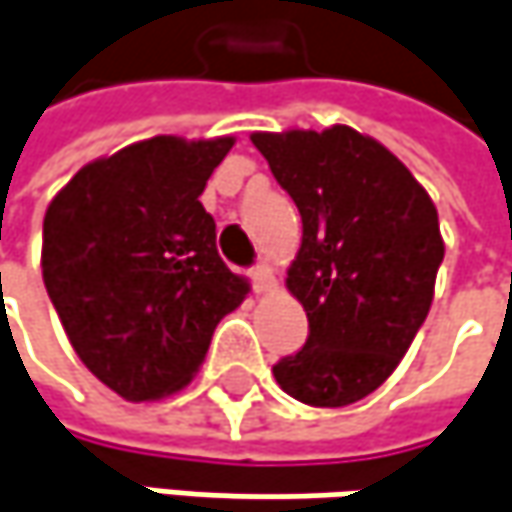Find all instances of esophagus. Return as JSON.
<instances>
[{
	"label": "esophagus",
	"instance_id": "esophagus-1",
	"mask_svg": "<svg viewBox=\"0 0 512 512\" xmlns=\"http://www.w3.org/2000/svg\"><path fill=\"white\" fill-rule=\"evenodd\" d=\"M247 276H250V285H253V291H256V294L270 291V288L276 285V279H273V270H270L265 262L253 265V268L247 270Z\"/></svg>",
	"mask_w": 512,
	"mask_h": 512
}]
</instances>
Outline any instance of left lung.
<instances>
[{"label": "left lung", "instance_id": "8db88e82", "mask_svg": "<svg viewBox=\"0 0 512 512\" xmlns=\"http://www.w3.org/2000/svg\"><path fill=\"white\" fill-rule=\"evenodd\" d=\"M302 216L288 291L308 314V340L273 366L299 403L337 409L371 395L429 314L444 262L438 210L412 172L366 135H250Z\"/></svg>", "mask_w": 512, "mask_h": 512}]
</instances>
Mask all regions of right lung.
<instances>
[{
  "instance_id": "right-lung-1",
  "label": "right lung",
  "mask_w": 512,
  "mask_h": 512,
  "mask_svg": "<svg viewBox=\"0 0 512 512\" xmlns=\"http://www.w3.org/2000/svg\"><path fill=\"white\" fill-rule=\"evenodd\" d=\"M233 138L158 135L83 167L42 221V279L86 369L126 400L192 380L247 282L198 195Z\"/></svg>"
}]
</instances>
